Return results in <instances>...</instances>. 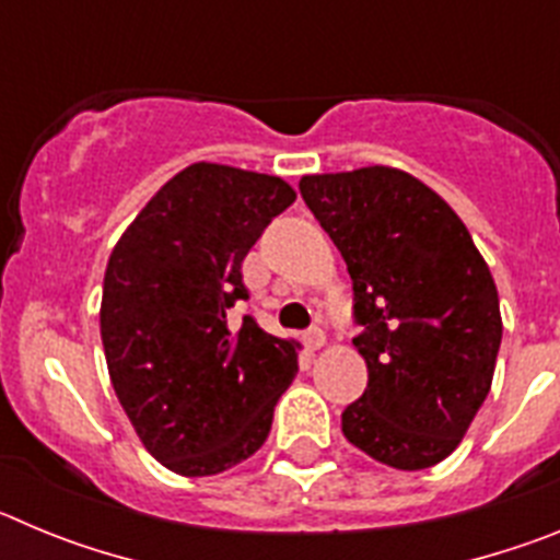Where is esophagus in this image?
<instances>
[{
    "mask_svg": "<svg viewBox=\"0 0 560 560\" xmlns=\"http://www.w3.org/2000/svg\"><path fill=\"white\" fill-rule=\"evenodd\" d=\"M303 341H305V348H308L311 353H316V350L325 348V334L319 328H314V330H308V334L303 336Z\"/></svg>",
    "mask_w": 560,
    "mask_h": 560,
    "instance_id": "1",
    "label": "esophagus"
}]
</instances>
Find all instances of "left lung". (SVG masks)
Segmentation results:
<instances>
[{
	"instance_id": "1",
	"label": "left lung",
	"mask_w": 560,
	"mask_h": 560,
	"mask_svg": "<svg viewBox=\"0 0 560 560\" xmlns=\"http://www.w3.org/2000/svg\"><path fill=\"white\" fill-rule=\"evenodd\" d=\"M300 192L348 264L368 389L341 432L378 463L446 459L491 389L502 341L493 275L457 212L412 173H308Z\"/></svg>"
}]
</instances>
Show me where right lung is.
<instances>
[{"label":"right lung","mask_w":560,"mask_h":560,"mask_svg":"<svg viewBox=\"0 0 560 560\" xmlns=\"http://www.w3.org/2000/svg\"><path fill=\"white\" fill-rule=\"evenodd\" d=\"M269 173L192 162L167 179L108 255L101 339L112 387L151 457L182 477H212L269 438L277 398L294 381V339L252 316L241 264L275 215L294 205Z\"/></svg>","instance_id":"right-lung-1"}]
</instances>
